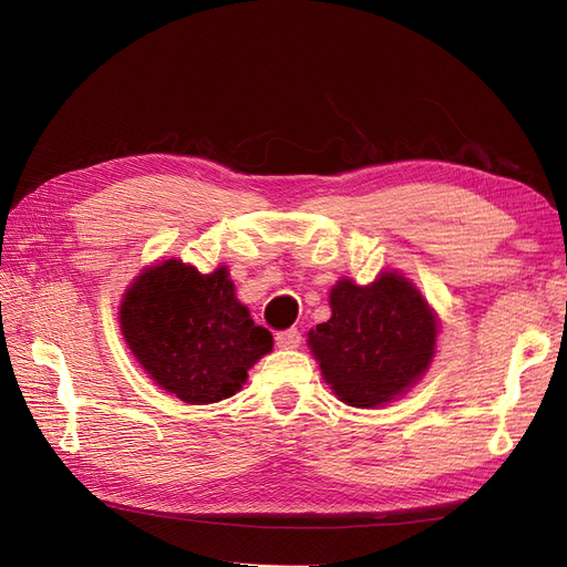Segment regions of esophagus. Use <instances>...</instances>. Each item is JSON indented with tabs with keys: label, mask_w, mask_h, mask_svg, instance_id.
I'll return each instance as SVG.
<instances>
[{
	"label": "esophagus",
	"mask_w": 567,
	"mask_h": 567,
	"mask_svg": "<svg viewBox=\"0 0 567 567\" xmlns=\"http://www.w3.org/2000/svg\"><path fill=\"white\" fill-rule=\"evenodd\" d=\"M274 340H277V346L284 348V350H293L300 346L302 340V333L298 329H286V331H277V336H274Z\"/></svg>",
	"instance_id": "esophagus-1"
}]
</instances>
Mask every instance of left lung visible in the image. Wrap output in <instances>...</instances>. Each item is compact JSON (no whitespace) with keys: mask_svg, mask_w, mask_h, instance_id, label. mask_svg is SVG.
I'll return each instance as SVG.
<instances>
[{"mask_svg":"<svg viewBox=\"0 0 567 567\" xmlns=\"http://www.w3.org/2000/svg\"><path fill=\"white\" fill-rule=\"evenodd\" d=\"M331 312L307 342L326 383L346 404H385L431 364L437 321L404 277L381 274L371 286L342 279L331 290Z\"/></svg>","mask_w":567,"mask_h":567,"instance_id":"8db88e82","label":"left lung"}]
</instances>
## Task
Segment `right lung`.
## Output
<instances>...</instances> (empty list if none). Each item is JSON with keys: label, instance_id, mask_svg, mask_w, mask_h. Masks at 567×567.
Returning a JSON list of instances; mask_svg holds the SVG:
<instances>
[{"label": "right lung", "instance_id": "1", "mask_svg": "<svg viewBox=\"0 0 567 567\" xmlns=\"http://www.w3.org/2000/svg\"><path fill=\"white\" fill-rule=\"evenodd\" d=\"M120 329L151 379L186 404L231 398L274 346L236 300L225 267L200 274L179 260L134 279L120 305Z\"/></svg>", "mask_w": 567, "mask_h": 567}]
</instances>
